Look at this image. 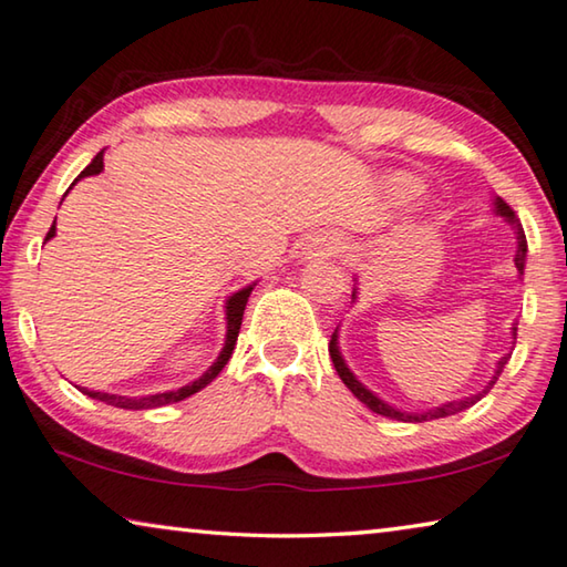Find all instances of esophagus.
I'll list each match as a JSON object with an SVG mask.
<instances>
[{
	"instance_id": "1",
	"label": "esophagus",
	"mask_w": 567,
	"mask_h": 567,
	"mask_svg": "<svg viewBox=\"0 0 567 567\" xmlns=\"http://www.w3.org/2000/svg\"><path fill=\"white\" fill-rule=\"evenodd\" d=\"M337 250H339V240L334 235H317V238H309L303 254L309 258H327V256H334Z\"/></svg>"
}]
</instances>
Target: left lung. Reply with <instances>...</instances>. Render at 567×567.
I'll list each match as a JSON object with an SVG mask.
<instances>
[{"mask_svg": "<svg viewBox=\"0 0 567 567\" xmlns=\"http://www.w3.org/2000/svg\"><path fill=\"white\" fill-rule=\"evenodd\" d=\"M494 213L499 215V217H504V223H509V225H512V230H515V235H517V256H515V266H517V271L522 274V271H525V258H527V238H525V230H522L519 217L515 215V210H512V207H509L507 203H504L502 197H494ZM354 299H357V286H354V291H352V301H354ZM512 339H517V324H512ZM512 344H515V342H512ZM329 354H332V362H334V370H337V374H339V378H342L344 385L352 390V395H354L357 400H360V403L368 405L370 411H372V413H378V415L393 417V421H411V423L435 421V417L456 415V413H461V411H466V408H472L474 403H478V400H482V398H484L486 393H489V390L494 388V382L499 380V374H502V370H504V364H507V362H509V357H512V352H509V354H504V357H499V360H496L494 374L489 378V382H486V385H484L482 390H478V393L468 395V398H461V400H449V403H441V405H435V408H429V411L408 413V411H400V408H395V405L385 403V400L374 395L368 385H362V382L357 380V374L350 370V364L344 362L342 350H339V327L334 329L332 342H329Z\"/></svg>", "mask_w": 567, "mask_h": 567, "instance_id": "obj_1", "label": "left lung"}]
</instances>
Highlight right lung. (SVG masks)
<instances>
[{"instance_id":"right-lung-1","label":"right lung","mask_w":567,"mask_h":567,"mask_svg":"<svg viewBox=\"0 0 567 567\" xmlns=\"http://www.w3.org/2000/svg\"><path fill=\"white\" fill-rule=\"evenodd\" d=\"M99 172H103V152H99V154L93 156V162H91L89 167H85L81 174H78L75 182L83 179V177H93V174H99ZM75 182H73V185H75ZM73 185H71V187H73ZM65 195H68V193H65ZM65 195H63V197H65ZM52 235H55V223H52V228H50L45 240H50ZM254 286H256V284H250V286H246V289L235 291L233 296H228V301H225V319H228V332H225V344H223L220 354H217V360L210 364V368L205 370L203 378H197L195 382H189V385L179 388V390H167V393L144 395V398L111 395V393H99V390H89V388H83V395H89V398H93V400H101V403L113 405V408H124V411H144V408H159V405L179 403V400L195 395L197 390H203L205 385H210V382L217 378V374H220V370L225 368V364H228L230 354H233V350H235V342H238V332H240V324H243V311H246L248 296H250V291H254Z\"/></svg>"}]
</instances>
